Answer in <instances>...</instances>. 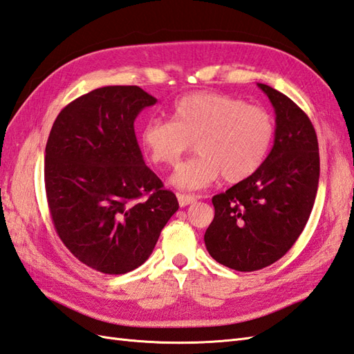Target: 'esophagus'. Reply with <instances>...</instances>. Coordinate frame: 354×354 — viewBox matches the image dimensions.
Listing matches in <instances>:
<instances>
[{
  "mask_svg": "<svg viewBox=\"0 0 354 354\" xmlns=\"http://www.w3.org/2000/svg\"><path fill=\"white\" fill-rule=\"evenodd\" d=\"M197 201V197L192 196V194H178V202L180 207H187V205H192Z\"/></svg>",
  "mask_w": 354,
  "mask_h": 354,
  "instance_id": "esophagus-1",
  "label": "esophagus"
}]
</instances>
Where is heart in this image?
<instances>
[{
    "instance_id": "1",
    "label": "heart",
    "mask_w": 354,
    "mask_h": 354,
    "mask_svg": "<svg viewBox=\"0 0 354 354\" xmlns=\"http://www.w3.org/2000/svg\"><path fill=\"white\" fill-rule=\"evenodd\" d=\"M276 122L261 106L217 92H194L174 105V120L149 119L140 131L147 157L160 166H175L193 142L197 153L170 178L179 190L193 192L217 180L249 179L267 160Z\"/></svg>"
}]
</instances>
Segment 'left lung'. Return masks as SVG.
Wrapping results in <instances>:
<instances>
[{"mask_svg":"<svg viewBox=\"0 0 354 354\" xmlns=\"http://www.w3.org/2000/svg\"><path fill=\"white\" fill-rule=\"evenodd\" d=\"M276 114L274 143L261 169L212 197L205 245L221 266L254 271L281 259L305 229L319 179L318 140L300 106L258 83Z\"/></svg>","mask_w":354,"mask_h":354,"instance_id":"8db88e82","label":"left lung"}]
</instances>
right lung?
Here are the masks:
<instances>
[{"mask_svg": "<svg viewBox=\"0 0 354 354\" xmlns=\"http://www.w3.org/2000/svg\"><path fill=\"white\" fill-rule=\"evenodd\" d=\"M157 102L137 86L92 90L57 116L45 149V187L55 231L73 257L123 274L151 257L179 208L146 166L134 122Z\"/></svg>", "mask_w": 354, "mask_h": 354, "instance_id": "obj_1", "label": "right lung"}]
</instances>
